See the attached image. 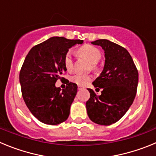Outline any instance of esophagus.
Listing matches in <instances>:
<instances>
[{
  "instance_id": "1",
  "label": "esophagus",
  "mask_w": 156,
  "mask_h": 156,
  "mask_svg": "<svg viewBox=\"0 0 156 156\" xmlns=\"http://www.w3.org/2000/svg\"><path fill=\"white\" fill-rule=\"evenodd\" d=\"M82 89H83V87L78 86V90H82Z\"/></svg>"
}]
</instances>
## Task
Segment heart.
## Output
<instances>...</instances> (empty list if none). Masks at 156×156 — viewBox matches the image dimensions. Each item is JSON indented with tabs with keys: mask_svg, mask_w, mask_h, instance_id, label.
Returning a JSON list of instances; mask_svg holds the SVG:
<instances>
[{
	"mask_svg": "<svg viewBox=\"0 0 156 156\" xmlns=\"http://www.w3.org/2000/svg\"><path fill=\"white\" fill-rule=\"evenodd\" d=\"M80 55L86 58L91 64L94 65L98 62L101 57L100 51L95 47L91 45H84L81 47L79 50ZM64 65L66 69L68 71H71L73 67V51H69L66 54L64 58ZM91 80L90 76L87 75H81V74H75L71 77V81L79 86H85Z\"/></svg>",
	"mask_w": 156,
	"mask_h": 156,
	"instance_id": "1",
	"label": "heart"
}]
</instances>
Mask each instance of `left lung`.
<instances>
[{
  "instance_id": "1",
  "label": "left lung",
  "mask_w": 156,
  "mask_h": 156,
  "mask_svg": "<svg viewBox=\"0 0 156 156\" xmlns=\"http://www.w3.org/2000/svg\"><path fill=\"white\" fill-rule=\"evenodd\" d=\"M105 51V65L101 73L93 83L96 90L102 89L98 96L92 89L86 102L87 115L92 122L108 126L125 115L137 93L138 72L132 57L124 48L102 39L91 42Z\"/></svg>"
}]
</instances>
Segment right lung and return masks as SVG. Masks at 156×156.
I'll return each instance as SVG.
<instances>
[{"label": "right lung", "mask_w": 156, "mask_h": 156, "mask_svg": "<svg viewBox=\"0 0 156 156\" xmlns=\"http://www.w3.org/2000/svg\"><path fill=\"white\" fill-rule=\"evenodd\" d=\"M83 43L53 37L29 51L19 73L24 101L31 113L43 123L57 125L69 115L70 106L77 93V85L66 80V87H56L66 72L64 58L69 49Z\"/></svg>", "instance_id": "1"}]
</instances>
